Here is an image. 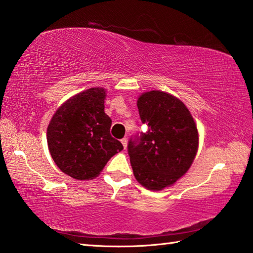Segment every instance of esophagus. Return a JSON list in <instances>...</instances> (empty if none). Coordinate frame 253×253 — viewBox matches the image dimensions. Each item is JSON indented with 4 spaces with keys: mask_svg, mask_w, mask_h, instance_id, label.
Masks as SVG:
<instances>
[{
    "mask_svg": "<svg viewBox=\"0 0 253 253\" xmlns=\"http://www.w3.org/2000/svg\"><path fill=\"white\" fill-rule=\"evenodd\" d=\"M121 143H122L123 147H125V149H126V145H127V140H126V137H123V139H121Z\"/></svg>",
    "mask_w": 253,
    "mask_h": 253,
    "instance_id": "34e87169",
    "label": "esophagus"
}]
</instances>
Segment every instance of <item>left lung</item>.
Wrapping results in <instances>:
<instances>
[{
    "instance_id": "8db88e82",
    "label": "left lung",
    "mask_w": 253,
    "mask_h": 253,
    "mask_svg": "<svg viewBox=\"0 0 253 253\" xmlns=\"http://www.w3.org/2000/svg\"><path fill=\"white\" fill-rule=\"evenodd\" d=\"M145 133L131 136L127 153L137 182L151 190L174 184L188 170L198 149L192 114L179 99L159 90L137 99Z\"/></svg>"
}]
</instances>
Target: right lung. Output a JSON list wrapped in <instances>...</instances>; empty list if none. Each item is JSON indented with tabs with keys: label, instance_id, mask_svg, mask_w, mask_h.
Wrapping results in <instances>:
<instances>
[{
	"label": "right lung",
	"instance_id": "obj_1",
	"mask_svg": "<svg viewBox=\"0 0 253 253\" xmlns=\"http://www.w3.org/2000/svg\"><path fill=\"white\" fill-rule=\"evenodd\" d=\"M106 90L90 88L61 104L47 127L52 160L75 179H91L123 145L111 136V119L104 113Z\"/></svg>",
	"mask_w": 253,
	"mask_h": 253
}]
</instances>
